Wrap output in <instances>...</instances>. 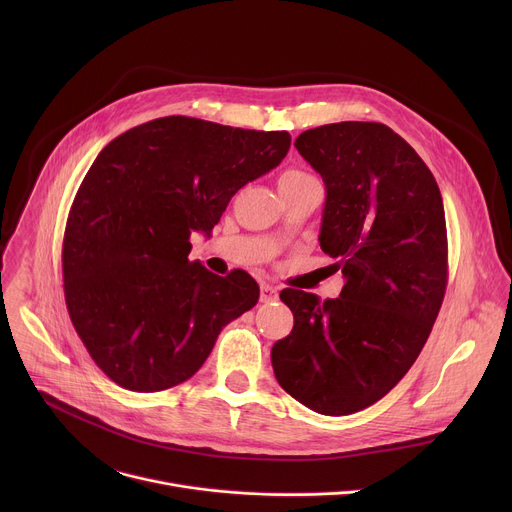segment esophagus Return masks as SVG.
I'll return each instance as SVG.
<instances>
[{"mask_svg": "<svg viewBox=\"0 0 512 512\" xmlns=\"http://www.w3.org/2000/svg\"><path fill=\"white\" fill-rule=\"evenodd\" d=\"M279 298V291L275 285H269V283H263L261 285V302L263 304H269V302H277Z\"/></svg>", "mask_w": 512, "mask_h": 512, "instance_id": "obj_1", "label": "esophagus"}]
</instances>
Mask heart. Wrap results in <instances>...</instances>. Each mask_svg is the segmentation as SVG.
I'll list each match as a JSON object with an SVG mask.
<instances>
[{
    "label": "heart",
    "mask_w": 512,
    "mask_h": 512,
    "mask_svg": "<svg viewBox=\"0 0 512 512\" xmlns=\"http://www.w3.org/2000/svg\"><path fill=\"white\" fill-rule=\"evenodd\" d=\"M314 176H310L308 172L300 170V168H287L281 176H279V188H285V186H294V184H300V182H306V180H312Z\"/></svg>",
    "instance_id": "heart-1"
}]
</instances>
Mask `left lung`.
Here are the masks:
<instances>
[{"label":"left lung","mask_w":512,"mask_h":512,"mask_svg":"<svg viewBox=\"0 0 512 512\" xmlns=\"http://www.w3.org/2000/svg\"><path fill=\"white\" fill-rule=\"evenodd\" d=\"M296 148L326 184L320 247L346 283L336 300L300 289L279 298L294 312L271 348L277 383L324 415L383 399L411 369L448 285L440 188L425 162L375 121L320 125Z\"/></svg>","instance_id":"8db88e82"}]
</instances>
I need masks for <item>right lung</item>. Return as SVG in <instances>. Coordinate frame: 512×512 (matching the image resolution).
I'll list each match as a JSON object with an SVG mask.
<instances>
[{
	"instance_id": "1",
	"label": "right lung",
	"mask_w": 512,
	"mask_h": 512,
	"mask_svg": "<svg viewBox=\"0 0 512 512\" xmlns=\"http://www.w3.org/2000/svg\"><path fill=\"white\" fill-rule=\"evenodd\" d=\"M287 131L172 115L115 137L72 200L62 243L68 316L119 387L154 393L188 381L221 330L259 300L243 269L190 261L247 182L287 154Z\"/></svg>"
}]
</instances>
